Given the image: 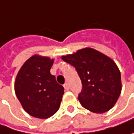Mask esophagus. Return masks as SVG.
<instances>
[{
  "label": "esophagus",
  "mask_w": 134,
  "mask_h": 134,
  "mask_svg": "<svg viewBox=\"0 0 134 134\" xmlns=\"http://www.w3.org/2000/svg\"><path fill=\"white\" fill-rule=\"evenodd\" d=\"M63 87H64V88L66 90V91H68L69 89H70V87H69V84L68 83V82H66L64 85H63Z\"/></svg>",
  "instance_id": "1"
}]
</instances>
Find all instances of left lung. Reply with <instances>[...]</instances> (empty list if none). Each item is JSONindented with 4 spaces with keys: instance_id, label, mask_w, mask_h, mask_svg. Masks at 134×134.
<instances>
[{
    "instance_id": "8db88e82",
    "label": "left lung",
    "mask_w": 134,
    "mask_h": 134,
    "mask_svg": "<svg viewBox=\"0 0 134 134\" xmlns=\"http://www.w3.org/2000/svg\"><path fill=\"white\" fill-rule=\"evenodd\" d=\"M62 59L77 71L82 85L78 98L84 108L102 114L114 106L121 91V82L120 71L110 58L86 47L62 56Z\"/></svg>"
}]
</instances>
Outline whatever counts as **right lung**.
<instances>
[{"label":"right lung","mask_w":134,"mask_h":134,"mask_svg":"<svg viewBox=\"0 0 134 134\" xmlns=\"http://www.w3.org/2000/svg\"><path fill=\"white\" fill-rule=\"evenodd\" d=\"M53 62L48 57L35 55L24 63L16 75V95L32 117L48 118L59 108L64 88L50 73Z\"/></svg>","instance_id":"right-lung-1"}]
</instances>
